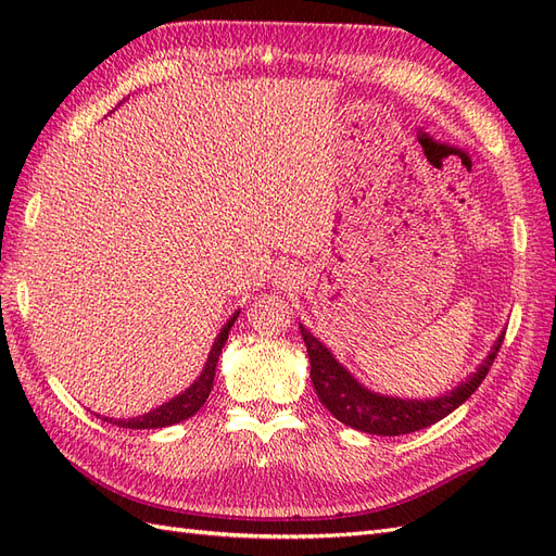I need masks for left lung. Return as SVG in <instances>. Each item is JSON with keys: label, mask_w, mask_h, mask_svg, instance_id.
<instances>
[{"label": "left lung", "mask_w": 556, "mask_h": 556, "mask_svg": "<svg viewBox=\"0 0 556 556\" xmlns=\"http://www.w3.org/2000/svg\"><path fill=\"white\" fill-rule=\"evenodd\" d=\"M299 329L308 348L311 380L315 384L317 399L323 401V406L339 419V422L376 435H401L419 431L435 425L452 410H457L462 403L478 390L484 376L490 374V368L501 350V343L506 339V333H501L498 341L494 343V350L490 352V357L480 364L478 371L462 384L454 387L445 396L431 401H403L364 390V387L331 357V352L319 343L308 329Z\"/></svg>", "instance_id": "8db88e82"}]
</instances>
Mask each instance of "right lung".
Returning <instances> with one entry per match:
<instances>
[{"label": "right lung", "instance_id": "add662e5", "mask_svg": "<svg viewBox=\"0 0 556 556\" xmlns=\"http://www.w3.org/2000/svg\"><path fill=\"white\" fill-rule=\"evenodd\" d=\"M237 317H239V313H233L229 317V323L223 327V331L217 333V341L211 348L206 368H204V371H201L199 380H194V384L190 387V390H185L180 396L172 399L169 403H164V406H160L155 410H150L148 415H141L137 419H111V422L117 425V427H123V429H160V427L178 425V422H182V419L192 417L201 406H204L208 394H211L217 359H220V352L225 348L229 329H231L233 323H237Z\"/></svg>", "mask_w": 556, "mask_h": 556}]
</instances>
